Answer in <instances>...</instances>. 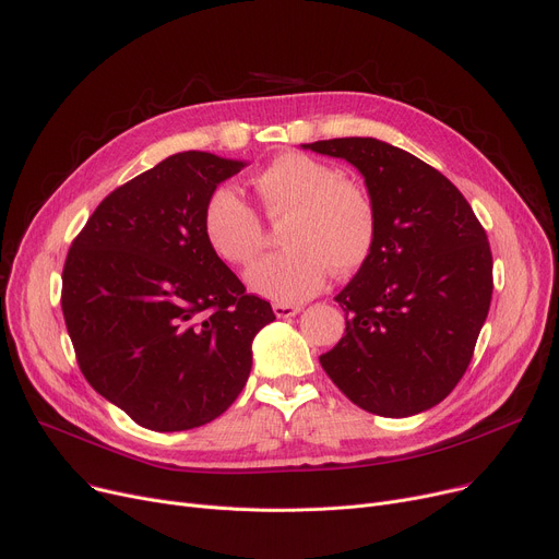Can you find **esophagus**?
Segmentation results:
<instances>
[{"label":"esophagus","instance_id":"34e87169","mask_svg":"<svg viewBox=\"0 0 559 559\" xmlns=\"http://www.w3.org/2000/svg\"><path fill=\"white\" fill-rule=\"evenodd\" d=\"M273 311H275V316L277 318H293V316H298L300 311H302V307H298V305H273Z\"/></svg>","mask_w":559,"mask_h":559}]
</instances>
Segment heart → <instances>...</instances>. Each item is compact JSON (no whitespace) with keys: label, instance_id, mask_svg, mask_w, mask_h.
Returning <instances> with one entry per match:
<instances>
[{"label":"heart","instance_id":"heart-1","mask_svg":"<svg viewBox=\"0 0 559 559\" xmlns=\"http://www.w3.org/2000/svg\"><path fill=\"white\" fill-rule=\"evenodd\" d=\"M254 189L271 218L286 216L280 243L286 250L259 261L248 273L252 290L293 305L316 295L330 269L356 271L374 241V207L368 191L305 153L277 155L254 178ZM203 229L212 250L233 266H248L264 246L254 210L227 185L205 203Z\"/></svg>","mask_w":559,"mask_h":559}]
</instances>
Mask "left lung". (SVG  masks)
Returning a JSON list of instances; mask_svg holds the SVG:
<instances>
[{
  "label": "left lung",
  "mask_w": 559,
  "mask_h": 559,
  "mask_svg": "<svg viewBox=\"0 0 559 559\" xmlns=\"http://www.w3.org/2000/svg\"><path fill=\"white\" fill-rule=\"evenodd\" d=\"M364 176L377 229L336 295L345 336L320 366L364 411L411 417L463 379L491 302V252L474 210L440 171L374 138L302 144Z\"/></svg>",
  "instance_id": "1"
}]
</instances>
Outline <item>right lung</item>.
<instances>
[{"instance_id":"right-lung-1","label":"right lung","mask_w":559,"mask_h":559,"mask_svg":"<svg viewBox=\"0 0 559 559\" xmlns=\"http://www.w3.org/2000/svg\"><path fill=\"white\" fill-rule=\"evenodd\" d=\"M243 159L185 151L115 189L62 271V316L90 385L144 429L216 419L243 390L275 320L207 243L210 193Z\"/></svg>"}]
</instances>
